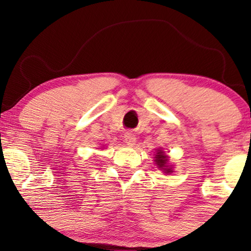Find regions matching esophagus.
<instances>
[{
  "mask_svg": "<svg viewBox=\"0 0 251 251\" xmlns=\"http://www.w3.org/2000/svg\"><path fill=\"white\" fill-rule=\"evenodd\" d=\"M124 138H125L124 140H125L126 145H128V146H133L134 143H135V139H137V138H135L133 134L128 133V132L125 134V137H124Z\"/></svg>",
  "mask_w": 251,
  "mask_h": 251,
  "instance_id": "esophagus-1",
  "label": "esophagus"
}]
</instances>
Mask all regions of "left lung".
<instances>
[{
    "instance_id": "left-lung-1",
    "label": "left lung",
    "mask_w": 251,
    "mask_h": 251,
    "mask_svg": "<svg viewBox=\"0 0 251 251\" xmlns=\"http://www.w3.org/2000/svg\"><path fill=\"white\" fill-rule=\"evenodd\" d=\"M154 162H155V164H157L158 168H159L160 170H163L164 174L169 175V174H171V172H174L172 171L171 165H168L169 157L165 154V152L162 151V149L157 150V153H155V157H154Z\"/></svg>"
}]
</instances>
